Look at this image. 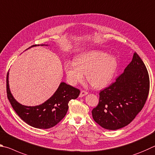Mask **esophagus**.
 <instances>
[{"label": "esophagus", "instance_id": "esophagus-1", "mask_svg": "<svg viewBox=\"0 0 155 155\" xmlns=\"http://www.w3.org/2000/svg\"><path fill=\"white\" fill-rule=\"evenodd\" d=\"M86 94H88V93L85 91H82L80 92V97H83L86 96Z\"/></svg>", "mask_w": 155, "mask_h": 155}]
</instances>
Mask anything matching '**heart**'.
<instances>
[{
  "instance_id": "1",
  "label": "heart",
  "mask_w": 155,
  "mask_h": 155,
  "mask_svg": "<svg viewBox=\"0 0 155 155\" xmlns=\"http://www.w3.org/2000/svg\"><path fill=\"white\" fill-rule=\"evenodd\" d=\"M117 68V58L100 50L86 51L76 56L74 62H67L64 65L70 84L75 85L82 82L84 74L88 82L96 88H103L109 85Z\"/></svg>"
}]
</instances>
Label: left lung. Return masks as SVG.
Returning a JSON list of instances; mask_svg holds the SVG:
<instances>
[{"instance_id":"obj_1","label":"left lung","mask_w":155,"mask_h":155,"mask_svg":"<svg viewBox=\"0 0 155 155\" xmlns=\"http://www.w3.org/2000/svg\"><path fill=\"white\" fill-rule=\"evenodd\" d=\"M149 87L148 71L135 52L131 62L116 82L100 92L99 104L92 111L94 120L108 130L127 126L142 110Z\"/></svg>"}]
</instances>
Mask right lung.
I'll use <instances>...</instances> for the list:
<instances>
[{"mask_svg":"<svg viewBox=\"0 0 155 155\" xmlns=\"http://www.w3.org/2000/svg\"><path fill=\"white\" fill-rule=\"evenodd\" d=\"M39 45H35V47ZM41 45H48L42 44ZM80 91L64 82L60 84L58 88L50 99L42 104L27 106L20 104L11 93L9 84V72L7 76V98L13 110L26 124L37 129H49L58 124L67 112L70 100L77 99Z\"/></svg>","mask_w":155,"mask_h":155,"instance_id":"right-lung-1","label":"right lung"}]
</instances>
